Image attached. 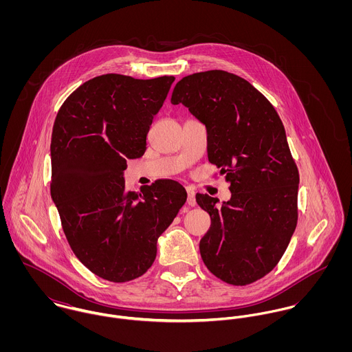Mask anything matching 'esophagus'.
<instances>
[{
	"label": "esophagus",
	"mask_w": 352,
	"mask_h": 352,
	"mask_svg": "<svg viewBox=\"0 0 352 352\" xmlns=\"http://www.w3.org/2000/svg\"><path fill=\"white\" fill-rule=\"evenodd\" d=\"M187 203L190 206H197V199H195V191L191 188H187Z\"/></svg>",
	"instance_id": "34e87169"
}]
</instances>
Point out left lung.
Listing matches in <instances>:
<instances>
[{
    "label": "left lung",
    "instance_id": "1",
    "mask_svg": "<svg viewBox=\"0 0 352 352\" xmlns=\"http://www.w3.org/2000/svg\"><path fill=\"white\" fill-rule=\"evenodd\" d=\"M172 104H183L207 129L208 161L230 183V201L197 194L211 217L199 244L203 263L221 280L245 286L275 268L298 219L300 173L283 123L247 80L208 70L182 78Z\"/></svg>",
    "mask_w": 352,
    "mask_h": 352
}]
</instances>
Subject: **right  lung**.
Here are the masks:
<instances>
[{
    "instance_id": "add662e5",
    "label": "right lung",
    "mask_w": 352,
    "mask_h": 352,
    "mask_svg": "<svg viewBox=\"0 0 352 352\" xmlns=\"http://www.w3.org/2000/svg\"><path fill=\"white\" fill-rule=\"evenodd\" d=\"M173 81L102 74L78 87L54 122L51 198L72 251L109 282L151 268L158 237L187 201L175 180H157L141 194L124 190L126 160L144 155L153 116Z\"/></svg>"
}]
</instances>
